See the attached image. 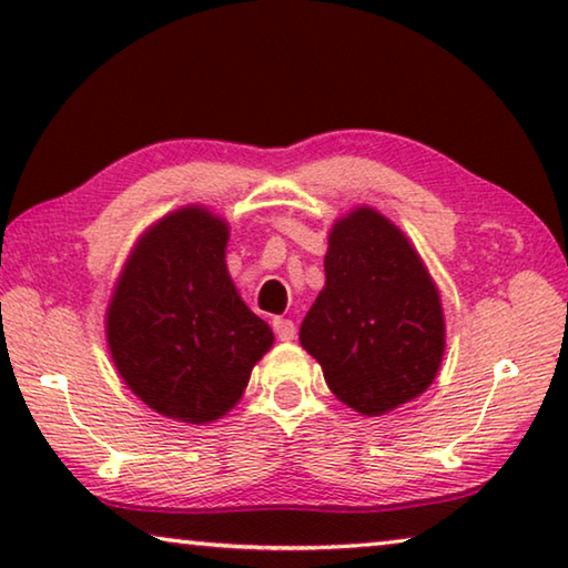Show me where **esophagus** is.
Masks as SVG:
<instances>
[{"instance_id":"1","label":"esophagus","mask_w":568,"mask_h":568,"mask_svg":"<svg viewBox=\"0 0 568 568\" xmlns=\"http://www.w3.org/2000/svg\"><path fill=\"white\" fill-rule=\"evenodd\" d=\"M273 331L281 341H293L295 338V323L287 318H273Z\"/></svg>"}]
</instances>
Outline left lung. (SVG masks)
Instances as JSON below:
<instances>
[{"label":"left lung","mask_w":568,"mask_h":568,"mask_svg":"<svg viewBox=\"0 0 568 568\" xmlns=\"http://www.w3.org/2000/svg\"><path fill=\"white\" fill-rule=\"evenodd\" d=\"M335 398L383 416L418 398L444 361L446 325L436 283L408 237L378 210L333 225L325 287L301 325Z\"/></svg>","instance_id":"left-lung-1"}]
</instances>
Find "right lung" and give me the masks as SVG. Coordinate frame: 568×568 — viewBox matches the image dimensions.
<instances>
[{
  "label": "right lung",
  "mask_w": 568,
  "mask_h": 568,
  "mask_svg": "<svg viewBox=\"0 0 568 568\" xmlns=\"http://www.w3.org/2000/svg\"><path fill=\"white\" fill-rule=\"evenodd\" d=\"M230 230L200 205L175 210L138 240L108 307V345L142 403L210 423L243 396L273 331L240 301L225 265Z\"/></svg>",
  "instance_id": "1"
}]
</instances>
